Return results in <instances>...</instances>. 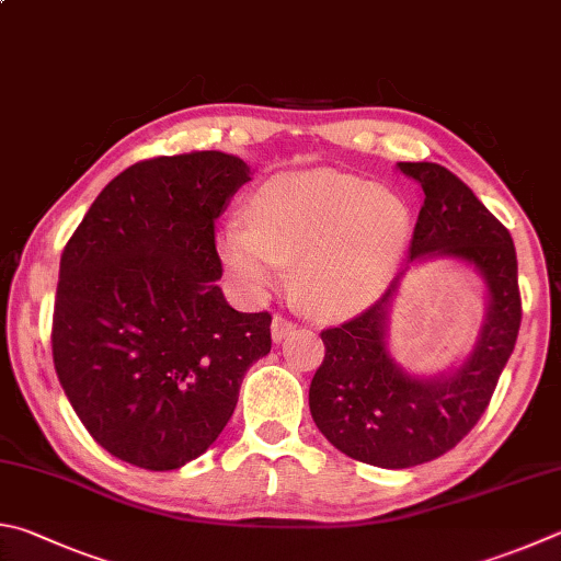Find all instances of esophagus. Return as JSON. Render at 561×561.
<instances>
[{
    "label": "esophagus",
    "instance_id": "obj_1",
    "mask_svg": "<svg viewBox=\"0 0 561 561\" xmlns=\"http://www.w3.org/2000/svg\"><path fill=\"white\" fill-rule=\"evenodd\" d=\"M294 331H297V325H294L289 319H284V316H274L272 319V339L274 343H282L287 335H291Z\"/></svg>",
    "mask_w": 561,
    "mask_h": 561
}]
</instances>
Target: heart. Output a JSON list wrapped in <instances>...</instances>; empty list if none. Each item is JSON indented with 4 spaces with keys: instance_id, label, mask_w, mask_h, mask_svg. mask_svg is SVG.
Instances as JSON below:
<instances>
[{
    "instance_id": "1",
    "label": "heart",
    "mask_w": 561,
    "mask_h": 561,
    "mask_svg": "<svg viewBox=\"0 0 561 561\" xmlns=\"http://www.w3.org/2000/svg\"><path fill=\"white\" fill-rule=\"evenodd\" d=\"M400 193L341 171L282 174L254 193L250 222L220 236V260L242 289L264 294L299 262L297 287L329 316L370 309L400 274L412 242Z\"/></svg>"
}]
</instances>
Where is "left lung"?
Listing matches in <instances>:
<instances>
[{"label": "left lung", "instance_id": "left-lung-1", "mask_svg": "<svg viewBox=\"0 0 561 561\" xmlns=\"http://www.w3.org/2000/svg\"><path fill=\"white\" fill-rule=\"evenodd\" d=\"M397 169L424 191L410 264L358 319L321 331L325 355L309 387L311 416L325 439L355 461L380 468L432 461L473 430L523 319L517 254L503 222L442 164L400 161ZM434 259L461 261L482 274L486 316L463 362L449 371L414 376L391 358L389 313L403 274Z\"/></svg>", "mask_w": 561, "mask_h": 561}]
</instances>
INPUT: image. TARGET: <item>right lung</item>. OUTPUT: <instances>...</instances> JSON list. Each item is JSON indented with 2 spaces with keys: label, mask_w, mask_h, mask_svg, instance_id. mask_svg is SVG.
<instances>
[{
  "label": "right lung",
  "mask_w": 561,
  "mask_h": 561,
  "mask_svg": "<svg viewBox=\"0 0 561 561\" xmlns=\"http://www.w3.org/2000/svg\"><path fill=\"white\" fill-rule=\"evenodd\" d=\"M252 169L226 151L159 157L100 191L60 254L54 365L105 451L147 471L206 454L236 412L272 316L222 297L216 220Z\"/></svg>",
  "instance_id": "1"
}]
</instances>
